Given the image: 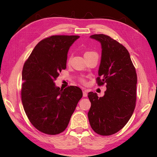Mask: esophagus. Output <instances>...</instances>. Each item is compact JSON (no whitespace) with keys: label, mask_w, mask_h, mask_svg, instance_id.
Listing matches in <instances>:
<instances>
[{"label":"esophagus","mask_w":157,"mask_h":157,"mask_svg":"<svg viewBox=\"0 0 157 157\" xmlns=\"http://www.w3.org/2000/svg\"><path fill=\"white\" fill-rule=\"evenodd\" d=\"M87 95H88L87 92H86V90H83V96H84V97H86Z\"/></svg>","instance_id":"34e87169"}]
</instances>
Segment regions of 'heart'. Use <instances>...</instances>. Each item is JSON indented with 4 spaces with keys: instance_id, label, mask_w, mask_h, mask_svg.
I'll return each instance as SVG.
<instances>
[{
    "instance_id": "heart-1",
    "label": "heart",
    "mask_w": 157,
    "mask_h": 157,
    "mask_svg": "<svg viewBox=\"0 0 157 157\" xmlns=\"http://www.w3.org/2000/svg\"><path fill=\"white\" fill-rule=\"evenodd\" d=\"M92 52H90V51L86 52L84 53V56H85V55H89V54H90V53H92Z\"/></svg>"
}]
</instances>
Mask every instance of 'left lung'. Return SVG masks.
<instances>
[{"label": "left lung", "mask_w": 157, "mask_h": 157, "mask_svg": "<svg viewBox=\"0 0 157 157\" xmlns=\"http://www.w3.org/2000/svg\"><path fill=\"white\" fill-rule=\"evenodd\" d=\"M101 44L102 54L98 76L99 86L106 84L102 97L88 93L91 107L88 113L90 124L102 136L119 132L134 113L136 101L137 74L125 46L105 34L90 36Z\"/></svg>", "instance_id": "1"}]
</instances>
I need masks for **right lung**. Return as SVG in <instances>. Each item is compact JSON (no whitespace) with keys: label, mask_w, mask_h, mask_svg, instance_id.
Wrapping results in <instances>:
<instances>
[{"label":"right lung","mask_w":157,"mask_h":157,"mask_svg":"<svg viewBox=\"0 0 157 157\" xmlns=\"http://www.w3.org/2000/svg\"><path fill=\"white\" fill-rule=\"evenodd\" d=\"M79 36H52L35 46L22 71L21 101L29 121L40 132L49 135L67 127L82 90L71 86L56 87L55 80L66 69L69 49Z\"/></svg>","instance_id":"obj_1"}]
</instances>
